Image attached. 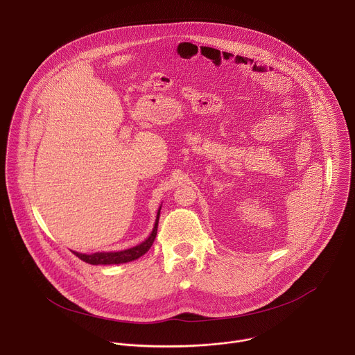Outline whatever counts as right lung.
<instances>
[{"instance_id": "add662e5", "label": "right lung", "mask_w": 355, "mask_h": 355, "mask_svg": "<svg viewBox=\"0 0 355 355\" xmlns=\"http://www.w3.org/2000/svg\"><path fill=\"white\" fill-rule=\"evenodd\" d=\"M160 209L162 207L159 208V212H157V218H156V223H155V227L153 230H151L150 236L141 241L140 244L132 247V248H128V250H122V251H105V252H94V254H81V252H76L73 251L74 254L88 263V264H92V266H110V264H123V263H129V261H133V260H137L139 257H141L143 254H146V252L148 251V248L153 245V241L156 239V234H157V226H159V218H160Z\"/></svg>"}]
</instances>
